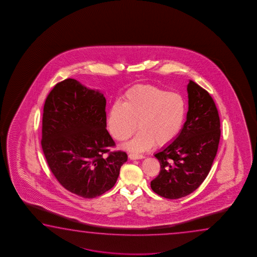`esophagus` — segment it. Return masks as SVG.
Masks as SVG:
<instances>
[{
	"label": "esophagus",
	"mask_w": 257,
	"mask_h": 257,
	"mask_svg": "<svg viewBox=\"0 0 257 257\" xmlns=\"http://www.w3.org/2000/svg\"><path fill=\"white\" fill-rule=\"evenodd\" d=\"M128 157L131 158V160H136V159H142L144 158V156L142 155H140V154H130L128 155Z\"/></svg>",
	"instance_id": "esophagus-1"
}]
</instances>
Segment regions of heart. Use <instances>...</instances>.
<instances>
[{"label": "heart", "instance_id": "heart-1", "mask_svg": "<svg viewBox=\"0 0 257 257\" xmlns=\"http://www.w3.org/2000/svg\"><path fill=\"white\" fill-rule=\"evenodd\" d=\"M187 106L183 96L161 88L144 85L126 91L123 101L115 102L107 115V126L114 140H128L126 148L145 151L154 144L163 147L177 139L183 130Z\"/></svg>", "mask_w": 257, "mask_h": 257}]
</instances>
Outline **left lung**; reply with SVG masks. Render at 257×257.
I'll list each match as a JSON object with an SVG mask.
<instances>
[{
	"mask_svg": "<svg viewBox=\"0 0 257 257\" xmlns=\"http://www.w3.org/2000/svg\"><path fill=\"white\" fill-rule=\"evenodd\" d=\"M187 119L177 139L157 153L161 170L151 182L153 191L166 199L191 194L208 176L217 155L220 119L212 97L190 80Z\"/></svg>",
	"mask_w": 257,
	"mask_h": 257,
	"instance_id": "obj_1",
	"label": "left lung"
}]
</instances>
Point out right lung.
<instances>
[{
    "mask_svg": "<svg viewBox=\"0 0 257 257\" xmlns=\"http://www.w3.org/2000/svg\"><path fill=\"white\" fill-rule=\"evenodd\" d=\"M106 99L74 79L57 83L45 101L41 147L54 176L85 199L113 187L127 156L106 130Z\"/></svg>",
    "mask_w": 257,
    "mask_h": 257,
    "instance_id": "1",
    "label": "right lung"
}]
</instances>
